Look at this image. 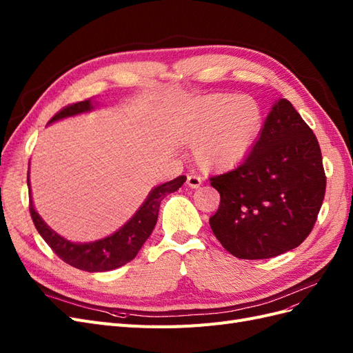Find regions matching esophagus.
I'll return each mask as SVG.
<instances>
[{"instance_id":"34e87169","label":"esophagus","mask_w":353,"mask_h":353,"mask_svg":"<svg viewBox=\"0 0 353 353\" xmlns=\"http://www.w3.org/2000/svg\"><path fill=\"white\" fill-rule=\"evenodd\" d=\"M201 183H203V179L199 175H188L187 176V185L190 188H199L201 185Z\"/></svg>"}]
</instances>
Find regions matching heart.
<instances>
[{"label":"heart","mask_w":353,"mask_h":353,"mask_svg":"<svg viewBox=\"0 0 353 353\" xmlns=\"http://www.w3.org/2000/svg\"><path fill=\"white\" fill-rule=\"evenodd\" d=\"M262 128L259 104L245 95L213 94L178 113L172 134L181 144L194 145L205 169L234 166L250 153Z\"/></svg>","instance_id":"heart-1"}]
</instances>
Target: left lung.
I'll return each instance as SVG.
<instances>
[{"label":"left lung","mask_w":353,"mask_h":353,"mask_svg":"<svg viewBox=\"0 0 353 353\" xmlns=\"http://www.w3.org/2000/svg\"><path fill=\"white\" fill-rule=\"evenodd\" d=\"M325 184L315 134L293 104L281 99L244 162L210 176V185L221 194L210 228L239 259L274 258L311 234Z\"/></svg>","instance_id":"left-lung-1"}]
</instances>
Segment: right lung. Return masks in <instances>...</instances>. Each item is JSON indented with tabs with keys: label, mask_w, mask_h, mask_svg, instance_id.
<instances>
[{
	"label": "right lung",
	"mask_w": 353,
	"mask_h": 353,
	"mask_svg": "<svg viewBox=\"0 0 353 353\" xmlns=\"http://www.w3.org/2000/svg\"><path fill=\"white\" fill-rule=\"evenodd\" d=\"M92 109L94 105L91 100L73 103L52 116L48 123L65 119V117L69 116L90 112ZM185 179L187 176L181 175L172 181H169V183L154 187L150 193H148L141 208L135 212V215L128 221L121 230H117L109 237L92 243H72L59 236V234L56 231H52L38 215L30 196L29 210L32 221H34L35 228L41 234V237L46 240L51 250L54 252L61 261H65L66 263L74 266V268L87 272H104L119 268V266L128 263L135 258L137 253L143 248L145 240L150 237V234L153 232V228L157 222L160 201H162L169 193L176 191L185 183ZM28 187L30 188L29 175Z\"/></svg>",
	"instance_id": "1"
}]
</instances>
